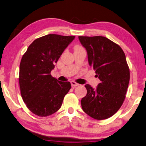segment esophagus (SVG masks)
I'll return each mask as SVG.
<instances>
[{"label": "esophagus", "instance_id": "obj_1", "mask_svg": "<svg viewBox=\"0 0 146 146\" xmlns=\"http://www.w3.org/2000/svg\"><path fill=\"white\" fill-rule=\"evenodd\" d=\"M70 83H71V85H72V86L73 88H75L76 86H78L80 85V84H78V83H76L75 81H72L71 82H70Z\"/></svg>", "mask_w": 146, "mask_h": 146}]
</instances>
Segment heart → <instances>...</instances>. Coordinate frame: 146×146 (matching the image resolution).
<instances>
[{"label":"heart","mask_w":146,"mask_h":146,"mask_svg":"<svg viewBox=\"0 0 146 146\" xmlns=\"http://www.w3.org/2000/svg\"><path fill=\"white\" fill-rule=\"evenodd\" d=\"M76 47H80V46H76Z\"/></svg>","instance_id":"heart-1"}]
</instances>
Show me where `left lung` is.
<instances>
[{"label": "left lung", "instance_id": "8db88e82", "mask_svg": "<svg viewBox=\"0 0 146 146\" xmlns=\"http://www.w3.org/2000/svg\"><path fill=\"white\" fill-rule=\"evenodd\" d=\"M87 52L89 65L100 80L96 88L86 84L87 94L81 99L85 113L97 120H103L116 113L126 98L129 70L121 47L106 37L79 36Z\"/></svg>", "mask_w": 146, "mask_h": 146}]
</instances>
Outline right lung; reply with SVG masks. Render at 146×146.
I'll use <instances>...</instances> for the list:
<instances>
[{
	"instance_id": "1",
	"label": "right lung",
	"mask_w": 146,
	"mask_h": 146,
	"mask_svg": "<svg viewBox=\"0 0 146 146\" xmlns=\"http://www.w3.org/2000/svg\"><path fill=\"white\" fill-rule=\"evenodd\" d=\"M74 36L49 34L36 39L20 61L19 85L23 101L29 110L47 117L61 108L71 88L68 81H59L50 72Z\"/></svg>"
}]
</instances>
